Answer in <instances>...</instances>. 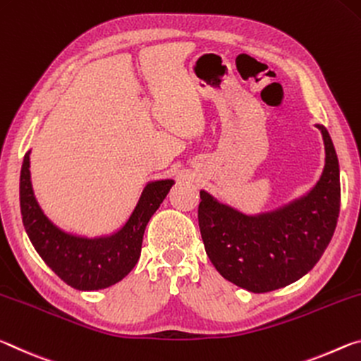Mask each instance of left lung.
<instances>
[{
	"label": "left lung",
	"mask_w": 361,
	"mask_h": 361,
	"mask_svg": "<svg viewBox=\"0 0 361 361\" xmlns=\"http://www.w3.org/2000/svg\"><path fill=\"white\" fill-rule=\"evenodd\" d=\"M324 142V168L312 190L281 208L246 216L200 192L198 224L206 254L216 270L251 293L291 285L320 261L333 238L341 206L339 161L333 140Z\"/></svg>",
	"instance_id": "8db88e82"
}]
</instances>
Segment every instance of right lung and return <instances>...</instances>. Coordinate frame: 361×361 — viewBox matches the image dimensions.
Masks as SVG:
<instances>
[{
    "mask_svg": "<svg viewBox=\"0 0 361 361\" xmlns=\"http://www.w3.org/2000/svg\"><path fill=\"white\" fill-rule=\"evenodd\" d=\"M173 179L145 185L128 222L107 236L86 238L63 232L47 219L35 198L30 179V150L20 171V212L35 250L59 279L80 291L115 285L137 264L147 224L166 198Z\"/></svg>",
    "mask_w": 361,
    "mask_h": 361,
    "instance_id": "1",
    "label": "right lung"
}]
</instances>
